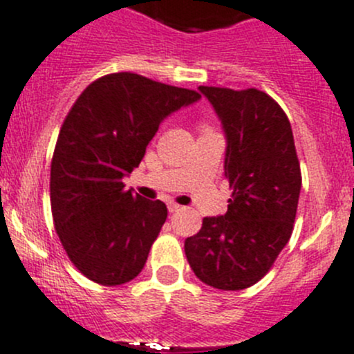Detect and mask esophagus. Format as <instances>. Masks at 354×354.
<instances>
[{
  "instance_id": "1",
  "label": "esophagus",
  "mask_w": 354,
  "mask_h": 354,
  "mask_svg": "<svg viewBox=\"0 0 354 354\" xmlns=\"http://www.w3.org/2000/svg\"><path fill=\"white\" fill-rule=\"evenodd\" d=\"M168 210L171 212V214H174V212H179V210H183V207H180V205H177V203H168Z\"/></svg>"
}]
</instances>
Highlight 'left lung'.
<instances>
[{"instance_id": "8db88e82", "label": "left lung", "mask_w": 354, "mask_h": 354, "mask_svg": "<svg viewBox=\"0 0 354 354\" xmlns=\"http://www.w3.org/2000/svg\"><path fill=\"white\" fill-rule=\"evenodd\" d=\"M224 127V175L233 194L227 212L205 217L184 241L187 262L203 283L243 290L264 278L294 231L301 165L287 114L257 88L200 86Z\"/></svg>"}]
</instances>
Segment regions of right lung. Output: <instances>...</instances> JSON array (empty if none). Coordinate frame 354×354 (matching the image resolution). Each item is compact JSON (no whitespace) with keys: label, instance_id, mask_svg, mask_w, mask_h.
Returning <instances> with one entry per match:
<instances>
[{"label":"right lung","instance_id":"1","mask_svg":"<svg viewBox=\"0 0 354 354\" xmlns=\"http://www.w3.org/2000/svg\"><path fill=\"white\" fill-rule=\"evenodd\" d=\"M196 90L113 73L90 83L67 113L52 158L50 205L67 257L88 280H133L167 221V205L124 189L161 121Z\"/></svg>","mask_w":354,"mask_h":354}]
</instances>
